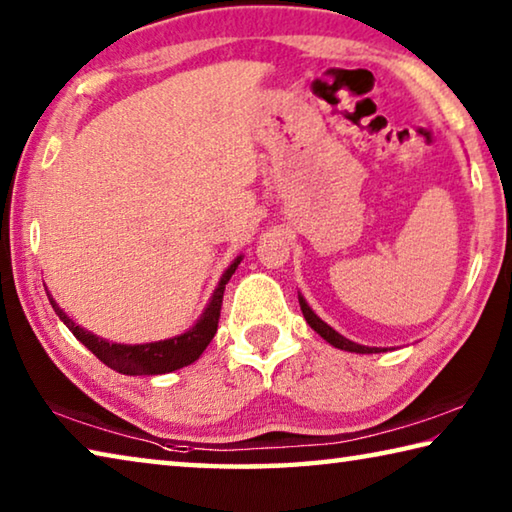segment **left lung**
I'll list each match as a JSON object with an SVG mask.
<instances>
[{
  "label": "left lung",
  "mask_w": 512,
  "mask_h": 512,
  "mask_svg": "<svg viewBox=\"0 0 512 512\" xmlns=\"http://www.w3.org/2000/svg\"><path fill=\"white\" fill-rule=\"evenodd\" d=\"M298 302H300L302 316H305L309 327L314 329L316 334L323 336V339H325L329 345H334V348L345 350V352H357V354H377V352H386V350H388V348H368V345H361V343H354V341H350V339H345V336L336 332L334 327H329L323 318L316 316V311L307 305V300L302 298L300 293H298Z\"/></svg>",
  "instance_id": "1"
}]
</instances>
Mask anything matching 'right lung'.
I'll return each instance as SVG.
<instances>
[{
	"label": "right lung",
	"instance_id": "add662e5",
	"mask_svg": "<svg viewBox=\"0 0 512 512\" xmlns=\"http://www.w3.org/2000/svg\"><path fill=\"white\" fill-rule=\"evenodd\" d=\"M244 255H239L235 262H232L225 273L221 275L219 284L212 293L210 302L203 309L201 318L187 329V332L171 336V339L164 341H153V343H137V345H124V343H110L101 336L88 332L81 325H76L72 318H69L63 309L58 307V302L49 296L51 307L58 314V318L69 327L76 339H79L85 348H88L94 357L106 363L108 368L121 372V375H164V372H173L194 363L201 354L205 352L207 345L214 339L216 327H219V316H221V302H223V291L225 284L237 271Z\"/></svg>",
	"mask_w": 512,
	"mask_h": 512
}]
</instances>
